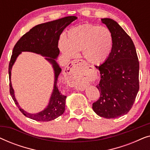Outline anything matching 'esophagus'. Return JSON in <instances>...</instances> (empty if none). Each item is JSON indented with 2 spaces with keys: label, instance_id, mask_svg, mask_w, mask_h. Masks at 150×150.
I'll return each mask as SVG.
<instances>
[{
  "label": "esophagus",
  "instance_id": "34e87169",
  "mask_svg": "<svg viewBox=\"0 0 150 150\" xmlns=\"http://www.w3.org/2000/svg\"><path fill=\"white\" fill-rule=\"evenodd\" d=\"M86 67V64L83 60H74L69 63L67 65L66 69V74L69 80L72 79L73 78H75L79 73L80 71H81L84 67ZM74 86V85H72ZM77 89L80 91H84L85 88L76 87Z\"/></svg>",
  "mask_w": 150,
  "mask_h": 150
}]
</instances>
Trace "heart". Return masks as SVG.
<instances>
[{
  "label": "heart",
  "mask_w": 150,
  "mask_h": 150,
  "mask_svg": "<svg viewBox=\"0 0 150 150\" xmlns=\"http://www.w3.org/2000/svg\"><path fill=\"white\" fill-rule=\"evenodd\" d=\"M112 45L113 38L108 28L83 24L68 30L65 41L61 40L59 43V49L69 58L82 51L88 62L100 65L110 56Z\"/></svg>",
  "instance_id": "1"
}]
</instances>
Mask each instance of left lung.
Listing matches in <instances>:
<instances>
[{"label": "left lung", "instance_id": "8db88e82", "mask_svg": "<svg viewBox=\"0 0 150 150\" xmlns=\"http://www.w3.org/2000/svg\"><path fill=\"white\" fill-rule=\"evenodd\" d=\"M113 38L110 56L96 66L100 70V97L92 106L98 116L117 118L127 114L134 104L139 89V63L132 39L114 20L102 18Z\"/></svg>", "mask_w": 150, "mask_h": 150}]
</instances>
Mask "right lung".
I'll use <instances>...</instances> for the list:
<instances>
[{"label": "right lung", "instance_id": "add662e5", "mask_svg": "<svg viewBox=\"0 0 150 150\" xmlns=\"http://www.w3.org/2000/svg\"><path fill=\"white\" fill-rule=\"evenodd\" d=\"M77 18L76 16H67L38 24L24 34L14 46L9 65L10 93L20 111L28 118L39 122H49L59 117L65 111L67 96L61 94L57 85L59 75L61 72V68L57 61L60 52L58 44L63 30ZM22 52H33L44 56L52 65L54 71V85L49 104L44 110L37 114H30L20 107L12 87L11 69L17 57Z\"/></svg>", "mask_w": 150, "mask_h": 150}]
</instances>
